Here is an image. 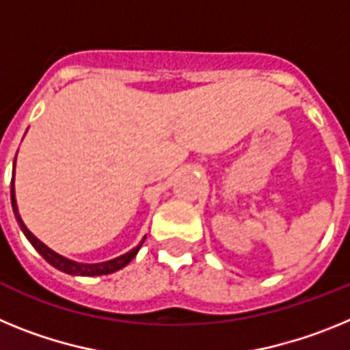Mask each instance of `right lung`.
<instances>
[{"label":"right lung","mask_w":350,"mask_h":350,"mask_svg":"<svg viewBox=\"0 0 350 350\" xmlns=\"http://www.w3.org/2000/svg\"><path fill=\"white\" fill-rule=\"evenodd\" d=\"M14 172H15V165H14ZM10 193H12V208H14V213H15V219H17L18 226H21V230L24 231V234H26V238L31 242V245L35 247L36 250L40 252V256H42L43 259L47 262H51L52 267L57 268V270L64 271V273H70V275H82V277H94V275H108V273H113V271L120 270V268H124L126 265H128L129 261H131L135 256H137V252L140 250L142 243H144V240H142V243L138 247H135V249H131L129 252H126L124 256H119V258L116 259H110V261H105V262H96V265H82V262H75V261H70V259L63 258V256L55 254L54 250L49 249L47 245H43L42 242H40L38 238L35 237V234L31 233L29 230H27L26 226H24L23 219H21V215H18V210H17V202H15V193H14V180H12V187H10Z\"/></svg>","instance_id":"obj_1"}]
</instances>
